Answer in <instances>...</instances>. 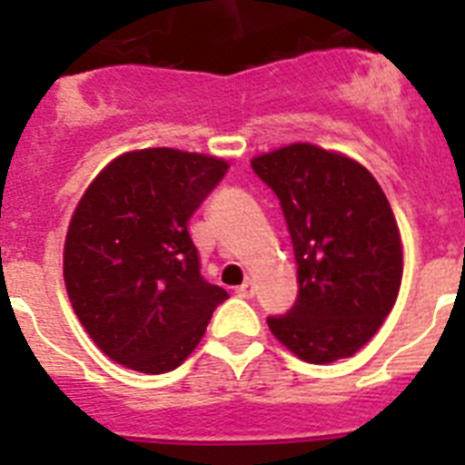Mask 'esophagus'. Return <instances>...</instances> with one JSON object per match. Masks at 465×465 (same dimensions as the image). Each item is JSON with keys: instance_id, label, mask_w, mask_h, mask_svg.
Instances as JSON below:
<instances>
[{"instance_id": "esophagus-1", "label": "esophagus", "mask_w": 465, "mask_h": 465, "mask_svg": "<svg viewBox=\"0 0 465 465\" xmlns=\"http://www.w3.org/2000/svg\"><path fill=\"white\" fill-rule=\"evenodd\" d=\"M235 293L240 295V298H246V300H249V298H253V293H256V286H253L252 279H246L244 283H240V286H237Z\"/></svg>"}]
</instances>
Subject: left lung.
Listing matches in <instances>:
<instances>
[{
    "label": "left lung",
    "instance_id": "obj_1",
    "mask_svg": "<svg viewBox=\"0 0 465 465\" xmlns=\"http://www.w3.org/2000/svg\"><path fill=\"white\" fill-rule=\"evenodd\" d=\"M279 197L298 262V298L270 316L274 338L307 363L354 356L393 310L402 279L396 216L361 163L314 143L256 155Z\"/></svg>",
    "mask_w": 465,
    "mask_h": 465
}]
</instances>
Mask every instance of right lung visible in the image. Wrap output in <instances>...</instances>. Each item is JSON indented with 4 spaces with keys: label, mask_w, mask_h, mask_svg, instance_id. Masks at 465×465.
<instances>
[{
    "label": "right lung",
    "mask_w": 465,
    "mask_h": 465,
    "mask_svg": "<svg viewBox=\"0 0 465 465\" xmlns=\"http://www.w3.org/2000/svg\"><path fill=\"white\" fill-rule=\"evenodd\" d=\"M228 163L176 149L118 155L85 188L64 240V286L93 342L130 371L170 372L228 298L204 282L188 221Z\"/></svg>",
    "instance_id": "add662e5"
}]
</instances>
